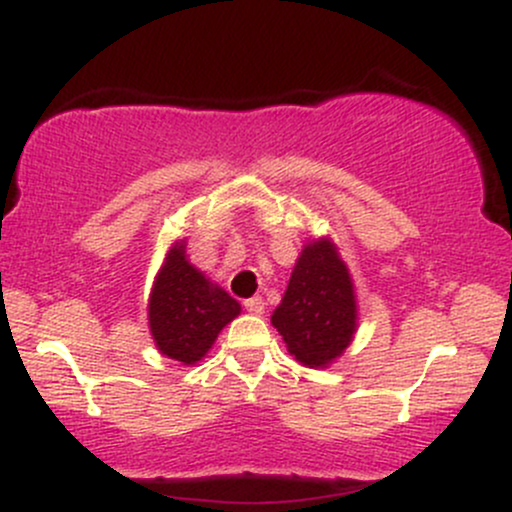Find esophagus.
Returning a JSON list of instances; mask_svg holds the SVG:
<instances>
[{"mask_svg": "<svg viewBox=\"0 0 512 512\" xmlns=\"http://www.w3.org/2000/svg\"><path fill=\"white\" fill-rule=\"evenodd\" d=\"M245 310L252 315H262L264 313V298L262 296H252V298H245L243 301Z\"/></svg>", "mask_w": 512, "mask_h": 512, "instance_id": "esophagus-1", "label": "esophagus"}]
</instances>
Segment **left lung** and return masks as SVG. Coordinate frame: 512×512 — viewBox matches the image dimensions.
Masks as SVG:
<instances>
[{
  "mask_svg": "<svg viewBox=\"0 0 512 512\" xmlns=\"http://www.w3.org/2000/svg\"><path fill=\"white\" fill-rule=\"evenodd\" d=\"M272 325L303 366H327L356 330L354 286L330 240L308 245L298 257Z\"/></svg>",
  "mask_w": 512,
  "mask_h": 512,
  "instance_id": "obj_1",
  "label": "left lung"
}]
</instances>
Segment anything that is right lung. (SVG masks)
Here are the masks:
<instances>
[{
    "mask_svg": "<svg viewBox=\"0 0 512 512\" xmlns=\"http://www.w3.org/2000/svg\"><path fill=\"white\" fill-rule=\"evenodd\" d=\"M238 313L236 298L209 284V279L185 260L182 245L170 250L149 305L151 334L161 354L182 363L199 361Z\"/></svg>",
    "mask_w": 512,
    "mask_h": 512,
    "instance_id": "add662e5",
    "label": "right lung"
}]
</instances>
